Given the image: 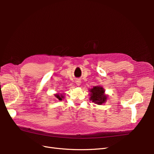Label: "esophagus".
Listing matches in <instances>:
<instances>
[{"label":"esophagus","mask_w":154,"mask_h":154,"mask_svg":"<svg viewBox=\"0 0 154 154\" xmlns=\"http://www.w3.org/2000/svg\"><path fill=\"white\" fill-rule=\"evenodd\" d=\"M76 84L78 85V86H80V84H81V81L80 80H76Z\"/></svg>","instance_id":"34e87169"}]
</instances>
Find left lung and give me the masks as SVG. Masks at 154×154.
Wrapping results in <instances>:
<instances>
[{"label": "left lung", "instance_id": "obj_1", "mask_svg": "<svg viewBox=\"0 0 154 154\" xmlns=\"http://www.w3.org/2000/svg\"><path fill=\"white\" fill-rule=\"evenodd\" d=\"M91 92L90 100L97 104L101 105L105 103L106 100V96L104 94L105 91L100 86L94 87L89 91Z\"/></svg>", "mask_w": 154, "mask_h": 154}]
</instances>
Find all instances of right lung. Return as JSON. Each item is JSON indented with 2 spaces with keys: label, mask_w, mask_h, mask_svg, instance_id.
Instances as JSON below:
<instances>
[{
  "label": "right lung",
  "mask_w": 154,
  "mask_h": 154,
  "mask_svg": "<svg viewBox=\"0 0 154 154\" xmlns=\"http://www.w3.org/2000/svg\"><path fill=\"white\" fill-rule=\"evenodd\" d=\"M55 96H56V97H57V99H58L60 101H61L62 100L63 97V96L62 95H59V94H56Z\"/></svg>",
  "instance_id": "1"
}]
</instances>
